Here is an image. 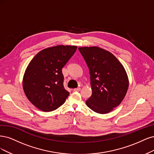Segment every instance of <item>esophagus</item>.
Returning <instances> with one entry per match:
<instances>
[{
  "mask_svg": "<svg viewBox=\"0 0 154 154\" xmlns=\"http://www.w3.org/2000/svg\"><path fill=\"white\" fill-rule=\"evenodd\" d=\"M80 90H81V88H77L73 89V91H79Z\"/></svg>",
  "mask_w": 154,
  "mask_h": 154,
  "instance_id": "obj_1",
  "label": "esophagus"
}]
</instances>
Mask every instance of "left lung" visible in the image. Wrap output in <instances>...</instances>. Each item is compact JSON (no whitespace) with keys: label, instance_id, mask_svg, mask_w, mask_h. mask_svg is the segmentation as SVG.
I'll use <instances>...</instances> for the list:
<instances>
[{"label":"left lung","instance_id":"obj_1","mask_svg":"<svg viewBox=\"0 0 154 154\" xmlns=\"http://www.w3.org/2000/svg\"><path fill=\"white\" fill-rule=\"evenodd\" d=\"M90 69L92 95L88 107L106 114L120 105L128 90V78L122 64L112 53L98 47H79Z\"/></svg>","mask_w":154,"mask_h":154}]
</instances>
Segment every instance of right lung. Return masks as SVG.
I'll use <instances>...</instances> for the list:
<instances>
[{
  "instance_id": "1",
  "label": "right lung",
  "mask_w": 154,
  "mask_h": 154,
  "mask_svg": "<svg viewBox=\"0 0 154 154\" xmlns=\"http://www.w3.org/2000/svg\"><path fill=\"white\" fill-rule=\"evenodd\" d=\"M75 45H57L39 52L25 71L22 85L28 100L50 112L62 106L69 93L63 86L62 68L75 52Z\"/></svg>"
}]
</instances>
